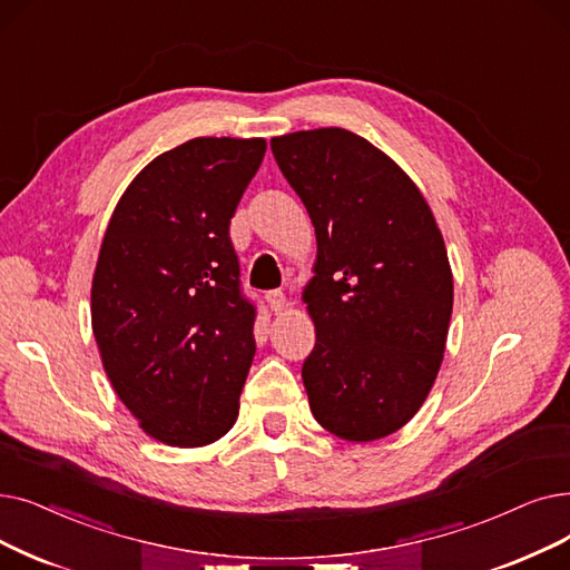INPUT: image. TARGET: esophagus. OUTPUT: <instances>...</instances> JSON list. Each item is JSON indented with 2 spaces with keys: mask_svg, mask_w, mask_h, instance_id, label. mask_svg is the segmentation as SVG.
Listing matches in <instances>:
<instances>
[{
  "mask_svg": "<svg viewBox=\"0 0 570 570\" xmlns=\"http://www.w3.org/2000/svg\"><path fill=\"white\" fill-rule=\"evenodd\" d=\"M265 301H267L269 312H275V314L284 312V307H286V295L282 291H267Z\"/></svg>",
  "mask_w": 570,
  "mask_h": 570,
  "instance_id": "esophagus-1",
  "label": "esophagus"
}]
</instances>
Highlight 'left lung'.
I'll return each mask as SVG.
<instances>
[{
  "label": "left lung",
  "mask_w": 570,
  "mask_h": 570,
  "mask_svg": "<svg viewBox=\"0 0 570 570\" xmlns=\"http://www.w3.org/2000/svg\"><path fill=\"white\" fill-rule=\"evenodd\" d=\"M269 146L318 244L303 295L316 328L309 410L344 440L391 435L426 401L448 340L454 282L435 218L405 171L350 130Z\"/></svg>",
  "instance_id": "1"
}]
</instances>
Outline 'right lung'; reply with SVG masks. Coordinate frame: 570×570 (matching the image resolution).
<instances>
[{
    "label": "right lung",
    "instance_id": "right-lung-1",
    "mask_svg": "<svg viewBox=\"0 0 570 570\" xmlns=\"http://www.w3.org/2000/svg\"><path fill=\"white\" fill-rule=\"evenodd\" d=\"M265 139L197 137L148 163L114 209L92 277V333L118 399L171 448L237 419L256 340L230 218Z\"/></svg>",
    "mask_w": 570,
    "mask_h": 570
}]
</instances>
